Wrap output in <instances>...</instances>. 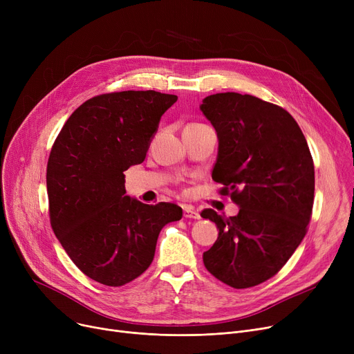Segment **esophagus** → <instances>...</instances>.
<instances>
[{"instance_id": "1", "label": "esophagus", "mask_w": 354, "mask_h": 354, "mask_svg": "<svg viewBox=\"0 0 354 354\" xmlns=\"http://www.w3.org/2000/svg\"><path fill=\"white\" fill-rule=\"evenodd\" d=\"M183 216L191 218V219H199L201 218V215L198 214V211L194 207H185L183 208Z\"/></svg>"}]
</instances>
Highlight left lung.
I'll return each instance as SVG.
<instances>
[{"instance_id": "1", "label": "left lung", "mask_w": 354, "mask_h": 354, "mask_svg": "<svg viewBox=\"0 0 354 354\" xmlns=\"http://www.w3.org/2000/svg\"><path fill=\"white\" fill-rule=\"evenodd\" d=\"M202 113L218 135L212 179L239 207L215 222V244L203 252L207 270L234 288H250L280 271L301 244L314 202V163L307 140L283 107L251 95L216 93Z\"/></svg>"}]
</instances>
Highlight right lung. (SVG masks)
<instances>
[{
    "label": "right lung",
    "instance_id": "1",
    "mask_svg": "<svg viewBox=\"0 0 354 354\" xmlns=\"http://www.w3.org/2000/svg\"><path fill=\"white\" fill-rule=\"evenodd\" d=\"M178 96L155 90L106 93L73 111L47 163L51 228L76 267L109 287L152 264L160 230L182 218L171 202L130 198L124 175L145 160L162 115Z\"/></svg>",
    "mask_w": 354,
    "mask_h": 354
}]
</instances>
